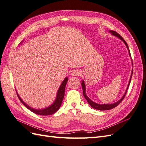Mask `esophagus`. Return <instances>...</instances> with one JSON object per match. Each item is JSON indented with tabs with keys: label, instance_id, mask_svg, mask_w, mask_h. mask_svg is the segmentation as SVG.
<instances>
[{
	"label": "esophagus",
	"instance_id": "1",
	"mask_svg": "<svg viewBox=\"0 0 146 146\" xmlns=\"http://www.w3.org/2000/svg\"><path fill=\"white\" fill-rule=\"evenodd\" d=\"M72 74L73 75V76H79V75L81 74V73H80V72H79L78 70H73L72 73Z\"/></svg>",
	"mask_w": 146,
	"mask_h": 146
}]
</instances>
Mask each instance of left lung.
<instances>
[{
    "label": "left lung",
    "mask_w": 146,
    "mask_h": 146,
    "mask_svg": "<svg viewBox=\"0 0 146 146\" xmlns=\"http://www.w3.org/2000/svg\"><path fill=\"white\" fill-rule=\"evenodd\" d=\"M110 33H111L112 35H113L117 37H118V38H119L121 40H123L124 43L125 44V45H126L127 48V50L129 51V56L130 57H131V54H130V50H129V46H128V45L126 43V42L125 41V40L122 37L117 33H116V31H113V30H110L109 31ZM132 73H133V70L132 71H131V76H130V79L129 80V84L127 86V87L126 88V90H125V92L124 93V95L123 96V97H122L120 100L117 101L115 103H113V104H97V103L95 102L92 101L90 98H89L87 95H86V86H85V83H84V81L82 80V82L81 83V85H82V90H83V95L84 96V97H85L86 100H87V101L88 102V103L89 104V105H90L92 108H93V109H96V110H110V109H113V108H115V107H116L117 105L119 104L121 102V101L123 100V99L124 98L125 95H126V93L127 92V89L129 87V85H130V81H131V76H132Z\"/></svg>",
    "instance_id": "1"
}]
</instances>
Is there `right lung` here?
<instances>
[{
    "label": "right lung",
    "mask_w": 146,
    "mask_h": 146,
    "mask_svg": "<svg viewBox=\"0 0 146 146\" xmlns=\"http://www.w3.org/2000/svg\"><path fill=\"white\" fill-rule=\"evenodd\" d=\"M67 81H68V78L66 77L64 79V80L62 81V84H61V85L60 86V87L58 89L57 95H56V100L54 101V102L49 107H46V108H45V109H33V108H31L29 106H28L25 102H24L22 101V99L20 98L19 95V94L17 93V91H16V93H17V96H18L19 99L21 102L28 109H29L32 112H33V113H35L37 114V115H44V116L50 115L54 114V113H56L59 109V108L61 106V104H62L64 97L65 88V86H66V84L67 83Z\"/></svg>",
    "instance_id": "add662e5"
}]
</instances>
